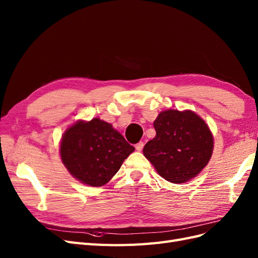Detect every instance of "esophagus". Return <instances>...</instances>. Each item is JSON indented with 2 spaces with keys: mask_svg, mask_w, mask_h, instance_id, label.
Listing matches in <instances>:
<instances>
[{
  "mask_svg": "<svg viewBox=\"0 0 258 258\" xmlns=\"http://www.w3.org/2000/svg\"><path fill=\"white\" fill-rule=\"evenodd\" d=\"M143 146H144V143L143 142H139L137 145H136V150L138 152H141L143 150Z\"/></svg>",
  "mask_w": 258,
  "mask_h": 258,
  "instance_id": "34e87169",
  "label": "esophagus"
}]
</instances>
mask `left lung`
<instances>
[{
    "label": "left lung",
    "mask_w": 258,
    "mask_h": 258,
    "mask_svg": "<svg viewBox=\"0 0 258 258\" xmlns=\"http://www.w3.org/2000/svg\"><path fill=\"white\" fill-rule=\"evenodd\" d=\"M156 136L143 154L166 181L182 184L208 165L214 139L207 122L190 110L162 111L154 121Z\"/></svg>",
    "instance_id": "left-lung-1"
}]
</instances>
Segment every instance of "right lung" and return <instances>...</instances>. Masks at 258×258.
<instances>
[{
    "label": "right lung",
    "instance_id": "1",
    "mask_svg": "<svg viewBox=\"0 0 258 258\" xmlns=\"http://www.w3.org/2000/svg\"><path fill=\"white\" fill-rule=\"evenodd\" d=\"M134 151L111 123L100 118L77 120L60 142L61 161L70 174L91 187L110 182Z\"/></svg>",
    "mask_w": 258,
    "mask_h": 258
}]
</instances>
